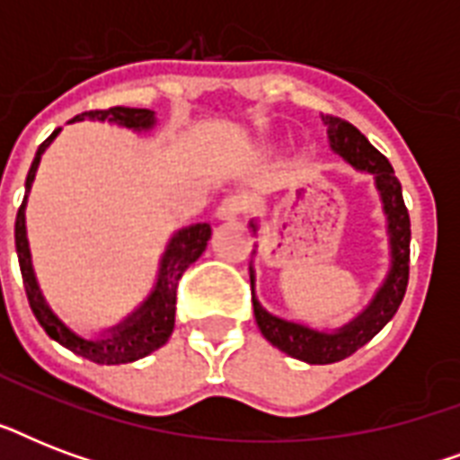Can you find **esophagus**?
I'll use <instances>...</instances> for the list:
<instances>
[{
	"label": "esophagus",
	"instance_id": "obj_1",
	"mask_svg": "<svg viewBox=\"0 0 460 460\" xmlns=\"http://www.w3.org/2000/svg\"><path fill=\"white\" fill-rule=\"evenodd\" d=\"M241 212H243V202L238 200V198H226V200L219 202V208L215 209V219H219V222H231V219H236Z\"/></svg>",
	"mask_w": 460,
	"mask_h": 460
}]
</instances>
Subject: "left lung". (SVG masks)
<instances>
[{
    "label": "left lung",
    "instance_id": "1",
    "mask_svg": "<svg viewBox=\"0 0 460 460\" xmlns=\"http://www.w3.org/2000/svg\"><path fill=\"white\" fill-rule=\"evenodd\" d=\"M322 124L327 126L329 147L343 162H349L353 169L372 173V179H375V188L382 200V212L386 217L389 270L367 305L353 320L336 329H314L303 322L287 320V317L270 313L255 296V267L251 265L252 313H255L260 332L267 341L284 350L287 356L310 365L339 363L382 332V327L396 314L403 296H406L408 262H411V219H408L406 202L401 193V183L389 159L379 150H375L370 140L349 121L336 117H322ZM251 229L252 234H258V219H252Z\"/></svg>",
    "mask_w": 460,
    "mask_h": 460
}]
</instances>
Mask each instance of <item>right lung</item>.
Returning <instances> with one entry per match:
<instances>
[{
  "mask_svg": "<svg viewBox=\"0 0 460 460\" xmlns=\"http://www.w3.org/2000/svg\"><path fill=\"white\" fill-rule=\"evenodd\" d=\"M110 121L121 128H128L133 133H147L153 131L157 119L155 111L150 110H131V107H111V110H95V111H83L74 121ZM61 133V128L49 136V138L38 147L35 159H32L31 172L25 176V198L21 202L16 215V252H18V265H21V277H23L25 296L31 303L32 314L38 317L49 339L61 343L64 349L74 350L75 356H83L93 360L97 365H121V363H133L140 358L150 356L153 350L162 349L169 336L173 332V314H176V287L179 279L183 277L188 267L193 265L195 260L200 258L208 241L212 236L209 224L198 222L183 229L173 231V236L169 238L162 258H159L157 267V279H155L153 291L147 294V298L140 303L131 314H126L124 320L107 327L102 332H97L93 336L78 334L71 324L61 320L59 314L54 313V307L47 303L40 281L35 277V267H32V255H31V243H28V229H25V205H28V193H31L32 181L38 173L40 159L45 155V150L52 146V140Z\"/></svg>",
  "mask_w": 460,
  "mask_h": 460,
  "instance_id": "add662e5",
  "label": "right lung"
}]
</instances>
